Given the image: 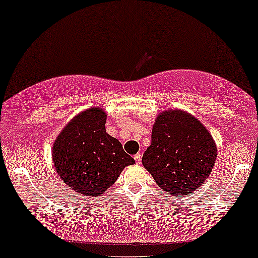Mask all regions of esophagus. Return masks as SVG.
Segmentation results:
<instances>
[{"label": "esophagus", "mask_w": 258, "mask_h": 258, "mask_svg": "<svg viewBox=\"0 0 258 258\" xmlns=\"http://www.w3.org/2000/svg\"><path fill=\"white\" fill-rule=\"evenodd\" d=\"M141 156H143V155H141V152H139V154H137V155H134V160H135V162H137V165H140Z\"/></svg>", "instance_id": "1"}]
</instances>
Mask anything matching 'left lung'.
<instances>
[{
	"instance_id": "8db88e82",
	"label": "left lung",
	"mask_w": 258,
	"mask_h": 258,
	"mask_svg": "<svg viewBox=\"0 0 258 258\" xmlns=\"http://www.w3.org/2000/svg\"><path fill=\"white\" fill-rule=\"evenodd\" d=\"M214 139L195 115L185 110L165 109L157 114L151 145L143 165L167 195H192L209 177L217 160Z\"/></svg>"
}]
</instances>
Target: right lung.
<instances>
[{"label": "right lung", "mask_w": 258, "mask_h": 258, "mask_svg": "<svg viewBox=\"0 0 258 258\" xmlns=\"http://www.w3.org/2000/svg\"><path fill=\"white\" fill-rule=\"evenodd\" d=\"M106 110L91 107L63 126L52 144L51 157L56 173L77 195L97 197L114 182L134 159L120 141L106 132Z\"/></svg>", "instance_id": "1"}]
</instances>
